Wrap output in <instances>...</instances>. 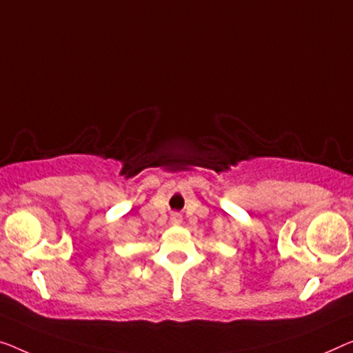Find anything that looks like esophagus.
Masks as SVG:
<instances>
[{
  "mask_svg": "<svg viewBox=\"0 0 353 353\" xmlns=\"http://www.w3.org/2000/svg\"><path fill=\"white\" fill-rule=\"evenodd\" d=\"M171 223L176 225V227H177V225H181V223H182V217H181V215H179V214L172 215V217H171Z\"/></svg>",
  "mask_w": 353,
  "mask_h": 353,
  "instance_id": "esophagus-1",
  "label": "esophagus"
}]
</instances>
